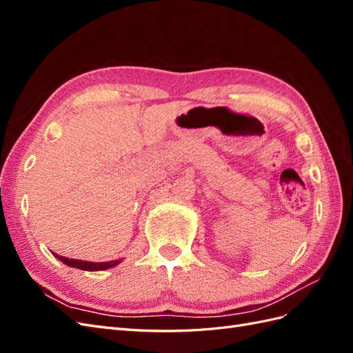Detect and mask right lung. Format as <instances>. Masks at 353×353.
<instances>
[{"label": "right lung", "instance_id": "obj_1", "mask_svg": "<svg viewBox=\"0 0 353 353\" xmlns=\"http://www.w3.org/2000/svg\"><path fill=\"white\" fill-rule=\"evenodd\" d=\"M56 258L59 261H61L63 263H66L68 266H72V268H78L82 271H104V270H109L112 266H116L117 263H121V261H110V262H88V261H79V259H69L65 258V256H60L56 254Z\"/></svg>", "mask_w": 353, "mask_h": 353}]
</instances>
